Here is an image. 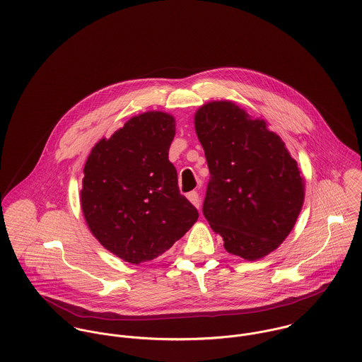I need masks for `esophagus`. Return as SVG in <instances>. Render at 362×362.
<instances>
[{
	"mask_svg": "<svg viewBox=\"0 0 362 362\" xmlns=\"http://www.w3.org/2000/svg\"><path fill=\"white\" fill-rule=\"evenodd\" d=\"M187 198L189 199V202L195 207H199V202H201V198H199V194L198 191H192L187 195Z\"/></svg>",
	"mask_w": 362,
	"mask_h": 362,
	"instance_id": "esophagus-1",
	"label": "esophagus"
}]
</instances>
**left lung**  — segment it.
I'll return each instance as SVG.
<instances>
[{"label": "left lung", "mask_w": 362, "mask_h": 362, "mask_svg": "<svg viewBox=\"0 0 362 362\" xmlns=\"http://www.w3.org/2000/svg\"><path fill=\"white\" fill-rule=\"evenodd\" d=\"M210 180L204 216L227 252L257 260L293 230L304 204V178L281 138L233 102L195 114Z\"/></svg>", "instance_id": "obj_1"}]
</instances>
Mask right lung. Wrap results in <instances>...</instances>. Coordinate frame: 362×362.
Instances as JSON below:
<instances>
[{
	"instance_id": "add662e5",
	"label": "right lung",
	"mask_w": 362,
	"mask_h": 362,
	"mask_svg": "<svg viewBox=\"0 0 362 362\" xmlns=\"http://www.w3.org/2000/svg\"><path fill=\"white\" fill-rule=\"evenodd\" d=\"M174 135L173 115L148 111L100 139L85 164V220L104 248L125 262L157 258L199 217L180 194L177 170L168 160Z\"/></svg>"
}]
</instances>
